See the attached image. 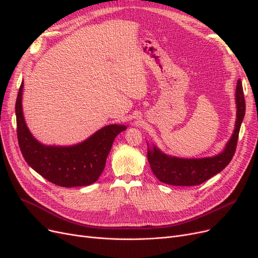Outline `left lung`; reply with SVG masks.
<instances>
[{"instance_id": "obj_1", "label": "left lung", "mask_w": 258, "mask_h": 258, "mask_svg": "<svg viewBox=\"0 0 258 258\" xmlns=\"http://www.w3.org/2000/svg\"><path fill=\"white\" fill-rule=\"evenodd\" d=\"M235 101H236L237 108L235 128L225 149L217 155L203 157V158H181V157L167 155L157 145H151L147 141L148 160L154 175L159 179V181L172 185H197L207 181L208 179L225 169L232 160L235 150H236L238 134L245 111V102L240 80L237 81Z\"/></svg>"}]
</instances>
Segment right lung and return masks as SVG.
Listing matches in <instances>:
<instances>
[{
	"instance_id": "right-lung-1",
	"label": "right lung",
	"mask_w": 258,
	"mask_h": 258,
	"mask_svg": "<svg viewBox=\"0 0 258 258\" xmlns=\"http://www.w3.org/2000/svg\"><path fill=\"white\" fill-rule=\"evenodd\" d=\"M22 81L16 102L19 145L25 161L48 181L64 187L89 185L98 180L115 138L124 124H109L73 145H46L30 133L23 114Z\"/></svg>"
}]
</instances>
